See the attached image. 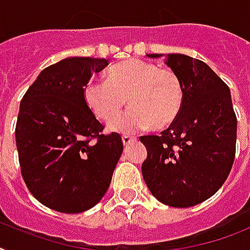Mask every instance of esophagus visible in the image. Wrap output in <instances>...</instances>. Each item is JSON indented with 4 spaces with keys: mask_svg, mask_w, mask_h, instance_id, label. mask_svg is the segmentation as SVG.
<instances>
[{
    "mask_svg": "<svg viewBox=\"0 0 250 250\" xmlns=\"http://www.w3.org/2000/svg\"><path fill=\"white\" fill-rule=\"evenodd\" d=\"M133 140H135V138H134V137H129V135H123L124 146H127V144H129L130 142H133Z\"/></svg>",
    "mask_w": 250,
    "mask_h": 250,
    "instance_id": "esophagus-1",
    "label": "esophagus"
}]
</instances>
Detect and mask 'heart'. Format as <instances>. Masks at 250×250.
<instances>
[{
	"label": "heart",
	"instance_id": "1",
	"mask_svg": "<svg viewBox=\"0 0 250 250\" xmlns=\"http://www.w3.org/2000/svg\"><path fill=\"white\" fill-rule=\"evenodd\" d=\"M84 98L100 120H113L125 106L130 110L110 124V129L134 133L149 126L166 129L180 113L184 88L180 76L168 67L131 59L112 66L106 80H92L84 88Z\"/></svg>",
	"mask_w": 250,
	"mask_h": 250
}]
</instances>
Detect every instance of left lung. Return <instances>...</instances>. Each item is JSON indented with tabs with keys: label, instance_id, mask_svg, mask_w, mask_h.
Masks as SVG:
<instances>
[{
	"label": "left lung",
	"instance_id": "obj_1",
	"mask_svg": "<svg viewBox=\"0 0 250 250\" xmlns=\"http://www.w3.org/2000/svg\"><path fill=\"white\" fill-rule=\"evenodd\" d=\"M164 61L180 76L184 100L166 130L139 138L147 148L142 174L161 203L188 208L212 197L228 179L236 152V115L229 86L203 61L180 53L165 55Z\"/></svg>",
	"mask_w": 250,
	"mask_h": 250
}]
</instances>
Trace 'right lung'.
I'll list each match as a JSON object with an SVG mask.
<instances>
[{
  "instance_id": "right-lung-1",
  "label": "right lung",
  "mask_w": 250,
  "mask_h": 250,
  "mask_svg": "<svg viewBox=\"0 0 250 250\" xmlns=\"http://www.w3.org/2000/svg\"><path fill=\"white\" fill-rule=\"evenodd\" d=\"M108 60L70 57L48 66L20 102L15 127L21 176L46 207L80 213L106 194L123 153L120 134H103L84 98Z\"/></svg>"
}]
</instances>
